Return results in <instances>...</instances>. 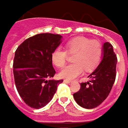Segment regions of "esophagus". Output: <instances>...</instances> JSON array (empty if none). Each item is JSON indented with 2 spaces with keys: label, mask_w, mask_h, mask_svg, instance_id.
<instances>
[{
  "label": "esophagus",
  "mask_w": 128,
  "mask_h": 128,
  "mask_svg": "<svg viewBox=\"0 0 128 128\" xmlns=\"http://www.w3.org/2000/svg\"><path fill=\"white\" fill-rule=\"evenodd\" d=\"M72 82H73L72 80H68V79H65V80H64V82H66V83H68V84L71 83Z\"/></svg>",
  "instance_id": "obj_1"
}]
</instances>
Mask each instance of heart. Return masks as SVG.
Wrapping results in <instances>:
<instances>
[{"label":"heart","mask_w":128,"mask_h":128,"mask_svg":"<svg viewBox=\"0 0 128 128\" xmlns=\"http://www.w3.org/2000/svg\"><path fill=\"white\" fill-rule=\"evenodd\" d=\"M66 50L60 48L53 52L52 60L58 68H62L67 60L68 53L74 54L72 57L73 63L66 66L61 70L60 76L64 78L73 79L80 76L85 69L90 71L95 69L100 62L103 56V45L100 41L78 36L68 41Z\"/></svg>","instance_id":"b5f03b06"}]
</instances>
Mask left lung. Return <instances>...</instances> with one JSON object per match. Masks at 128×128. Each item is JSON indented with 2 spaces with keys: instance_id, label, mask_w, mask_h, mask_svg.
Segmentation results:
<instances>
[{
  "instance_id": "obj_1",
  "label": "left lung",
  "mask_w": 128,
  "mask_h": 128,
  "mask_svg": "<svg viewBox=\"0 0 128 128\" xmlns=\"http://www.w3.org/2000/svg\"><path fill=\"white\" fill-rule=\"evenodd\" d=\"M103 47V59L88 76L90 81L81 83L80 90L74 93L76 102L84 108H94L104 102L109 95L115 82L116 55L109 42L104 43Z\"/></svg>"
}]
</instances>
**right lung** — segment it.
Here are the masks:
<instances>
[{
  "instance_id": "1",
  "label": "right lung",
  "mask_w": 128,
  "mask_h": 128,
  "mask_svg": "<svg viewBox=\"0 0 128 128\" xmlns=\"http://www.w3.org/2000/svg\"><path fill=\"white\" fill-rule=\"evenodd\" d=\"M58 34L40 33L24 40L15 52L14 82L24 102L41 108L52 99L63 80H54L52 54L61 43Z\"/></svg>"
}]
</instances>
